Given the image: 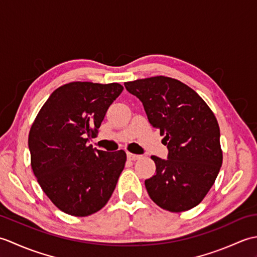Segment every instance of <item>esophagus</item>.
Masks as SVG:
<instances>
[{"mask_svg":"<svg viewBox=\"0 0 257 257\" xmlns=\"http://www.w3.org/2000/svg\"><path fill=\"white\" fill-rule=\"evenodd\" d=\"M127 158L129 160H139L141 156L140 155H135V154H132V152H127Z\"/></svg>","mask_w":257,"mask_h":257,"instance_id":"obj_1","label":"esophagus"}]
</instances>
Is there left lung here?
Masks as SVG:
<instances>
[{"label":"left lung","instance_id":"left-lung-1","mask_svg":"<svg viewBox=\"0 0 257 257\" xmlns=\"http://www.w3.org/2000/svg\"><path fill=\"white\" fill-rule=\"evenodd\" d=\"M143 102L149 122L163 136L168 159L151 156L156 174L145 185L151 200L170 212L188 211L205 198L222 166L220 127L206 102L166 76L124 83Z\"/></svg>","mask_w":257,"mask_h":257}]
</instances>
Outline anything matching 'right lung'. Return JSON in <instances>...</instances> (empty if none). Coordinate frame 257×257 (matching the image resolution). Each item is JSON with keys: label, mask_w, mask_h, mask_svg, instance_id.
<instances>
[{"label": "right lung", "mask_w": 257, "mask_h": 257, "mask_svg": "<svg viewBox=\"0 0 257 257\" xmlns=\"http://www.w3.org/2000/svg\"><path fill=\"white\" fill-rule=\"evenodd\" d=\"M118 83L73 81L52 92L29 134L31 166L42 190L59 210L88 216L107 204L127 156L87 146L109 106L121 94Z\"/></svg>", "instance_id": "right-lung-1"}]
</instances>
